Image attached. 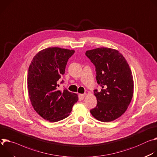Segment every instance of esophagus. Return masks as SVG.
I'll return each mask as SVG.
<instances>
[{
    "label": "esophagus",
    "mask_w": 157,
    "mask_h": 157,
    "mask_svg": "<svg viewBox=\"0 0 157 157\" xmlns=\"http://www.w3.org/2000/svg\"><path fill=\"white\" fill-rule=\"evenodd\" d=\"M85 97V94H79V97L81 98V99H83Z\"/></svg>",
    "instance_id": "obj_1"
}]
</instances>
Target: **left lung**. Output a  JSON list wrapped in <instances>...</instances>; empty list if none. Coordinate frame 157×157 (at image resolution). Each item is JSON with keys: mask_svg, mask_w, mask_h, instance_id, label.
Here are the masks:
<instances>
[{"mask_svg": "<svg viewBox=\"0 0 157 157\" xmlns=\"http://www.w3.org/2000/svg\"><path fill=\"white\" fill-rule=\"evenodd\" d=\"M95 66L96 79L102 89L94 90L96 107L90 110L92 116L103 122H109L127 110L133 94V79L129 65L115 49L101 47L85 53Z\"/></svg>", "mask_w": 157, "mask_h": 157, "instance_id": "8db88e82", "label": "left lung"}]
</instances>
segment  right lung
Wrapping results in <instances>:
<instances>
[{
  "mask_svg": "<svg viewBox=\"0 0 157 157\" xmlns=\"http://www.w3.org/2000/svg\"><path fill=\"white\" fill-rule=\"evenodd\" d=\"M74 52L59 47L47 48L34 56L29 66L27 88L32 105L50 122L67 118L78 100L76 94L58 89V80L65 74L68 60Z\"/></svg>",
  "mask_w": 157,
  "mask_h": 157,
  "instance_id": "add662e5",
  "label": "right lung"
}]
</instances>
